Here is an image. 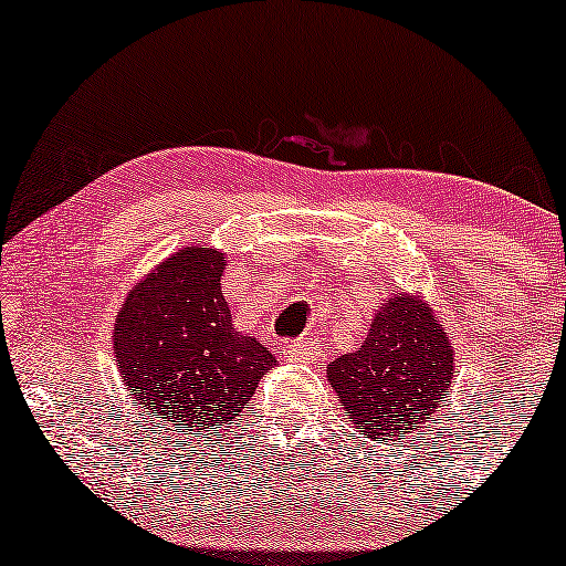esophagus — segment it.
I'll return each instance as SVG.
<instances>
[{"label": "esophagus", "instance_id": "34e87169", "mask_svg": "<svg viewBox=\"0 0 566 566\" xmlns=\"http://www.w3.org/2000/svg\"><path fill=\"white\" fill-rule=\"evenodd\" d=\"M282 354L295 361H314L316 356H319V343H316V337L311 335L297 337V340H290L287 346L282 348Z\"/></svg>", "mask_w": 566, "mask_h": 566}]
</instances>
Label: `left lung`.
Listing matches in <instances>:
<instances>
[{
  "label": "left lung",
  "mask_w": 566,
  "mask_h": 566,
  "mask_svg": "<svg viewBox=\"0 0 566 566\" xmlns=\"http://www.w3.org/2000/svg\"><path fill=\"white\" fill-rule=\"evenodd\" d=\"M327 378L365 437L396 441L444 405L452 346L423 303L396 297L375 316L365 346L335 359Z\"/></svg>",
  "instance_id": "8db88e82"
}]
</instances>
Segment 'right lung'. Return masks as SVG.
I'll use <instances>...</instances> for the list:
<instances>
[{
  "mask_svg": "<svg viewBox=\"0 0 566 566\" xmlns=\"http://www.w3.org/2000/svg\"><path fill=\"white\" fill-rule=\"evenodd\" d=\"M223 255L186 247L129 292L114 327L133 405L165 431H205L242 412L276 356L231 324Z\"/></svg>",
  "mask_w": 566,
  "mask_h": 566,
  "instance_id": "obj_1",
  "label": "right lung"
}]
</instances>
